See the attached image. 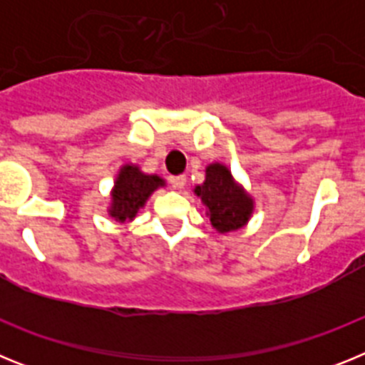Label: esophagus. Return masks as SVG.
<instances>
[{
	"mask_svg": "<svg viewBox=\"0 0 365 365\" xmlns=\"http://www.w3.org/2000/svg\"><path fill=\"white\" fill-rule=\"evenodd\" d=\"M172 185H173V188H185V185H186V175H175V177H172Z\"/></svg>",
	"mask_w": 365,
	"mask_h": 365,
	"instance_id": "esophagus-1",
	"label": "esophagus"
}]
</instances>
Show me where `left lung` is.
Masks as SVG:
<instances>
[{"mask_svg": "<svg viewBox=\"0 0 365 365\" xmlns=\"http://www.w3.org/2000/svg\"><path fill=\"white\" fill-rule=\"evenodd\" d=\"M201 201L208 208V215L217 232L237 230L252 214V199L232 179L230 172L222 164H210L206 168V179L195 188Z\"/></svg>", "mask_w": 365, "mask_h": 365, "instance_id": "8db88e82", "label": "left lung"}]
</instances>
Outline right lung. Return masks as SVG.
<instances>
[{
    "instance_id": "add662e5",
    "label": "right lung",
    "mask_w": 365,
    "mask_h": 365,
    "mask_svg": "<svg viewBox=\"0 0 365 365\" xmlns=\"http://www.w3.org/2000/svg\"><path fill=\"white\" fill-rule=\"evenodd\" d=\"M164 185V180L157 175H146L137 166L125 164L120 170L113 188L111 202V217L117 221H131L137 215L138 208L144 206L146 199L159 186Z\"/></svg>"
}]
</instances>
